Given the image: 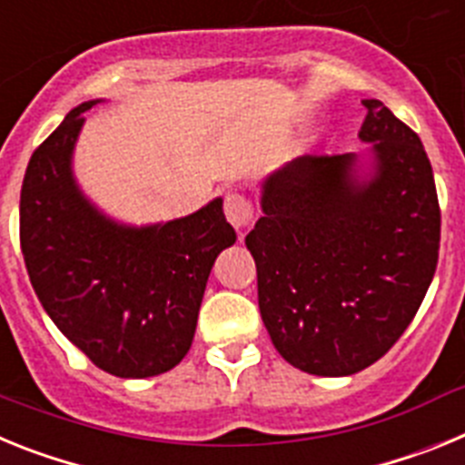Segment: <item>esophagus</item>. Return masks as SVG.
Here are the masks:
<instances>
[{
    "label": "esophagus",
    "instance_id": "1",
    "mask_svg": "<svg viewBox=\"0 0 465 465\" xmlns=\"http://www.w3.org/2000/svg\"><path fill=\"white\" fill-rule=\"evenodd\" d=\"M223 212L228 223L232 225L240 235H244L246 228L252 225L253 219V207L252 203L246 200V195H242V193H228L223 203Z\"/></svg>",
    "mask_w": 465,
    "mask_h": 465
}]
</instances>
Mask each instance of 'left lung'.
<instances>
[{
  "label": "left lung",
  "instance_id": "1",
  "mask_svg": "<svg viewBox=\"0 0 465 465\" xmlns=\"http://www.w3.org/2000/svg\"><path fill=\"white\" fill-rule=\"evenodd\" d=\"M368 153L300 155L265 176L246 235L274 349L322 377L363 371L417 314L438 265L440 207L424 143L380 100Z\"/></svg>",
  "mask_w": 465,
  "mask_h": 465
}]
</instances>
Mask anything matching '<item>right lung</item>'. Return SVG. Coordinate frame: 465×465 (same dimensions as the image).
Listing matches in <instances>:
<instances>
[{
    "label": "right lung",
    "instance_id": "obj_1",
    "mask_svg": "<svg viewBox=\"0 0 465 465\" xmlns=\"http://www.w3.org/2000/svg\"><path fill=\"white\" fill-rule=\"evenodd\" d=\"M90 100L32 153L20 191V249L35 293L64 338L125 380L172 371L191 349L212 265L237 235L216 197L183 219L127 225L94 207L72 158Z\"/></svg>",
    "mask_w": 465,
    "mask_h": 465
}]
</instances>
